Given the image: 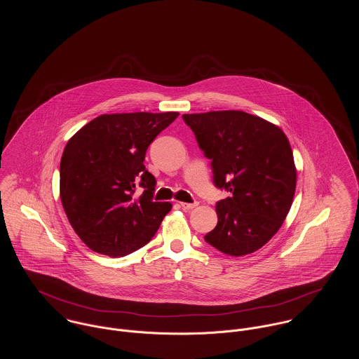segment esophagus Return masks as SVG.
Returning a JSON list of instances; mask_svg holds the SVG:
<instances>
[{
  "label": "esophagus",
  "mask_w": 359,
  "mask_h": 359,
  "mask_svg": "<svg viewBox=\"0 0 359 359\" xmlns=\"http://www.w3.org/2000/svg\"><path fill=\"white\" fill-rule=\"evenodd\" d=\"M198 205H199L198 202H194V203H181V207H182L184 210H192V208H195Z\"/></svg>",
  "instance_id": "esophagus-1"
}]
</instances>
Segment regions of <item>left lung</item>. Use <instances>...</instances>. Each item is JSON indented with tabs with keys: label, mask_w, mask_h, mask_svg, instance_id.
<instances>
[{
	"label": "left lung",
	"mask_w": 359,
	"mask_h": 359,
	"mask_svg": "<svg viewBox=\"0 0 359 359\" xmlns=\"http://www.w3.org/2000/svg\"><path fill=\"white\" fill-rule=\"evenodd\" d=\"M211 160L212 182L229 192L218 201L217 226L205 241L229 256L261 249L282 226L296 191V167L283 131L241 110L182 114Z\"/></svg>",
	"instance_id": "8db88e82"
}]
</instances>
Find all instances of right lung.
Here are the masks:
<instances>
[{"label": "right lung", "mask_w": 359, "mask_h": 359, "mask_svg": "<svg viewBox=\"0 0 359 359\" xmlns=\"http://www.w3.org/2000/svg\"><path fill=\"white\" fill-rule=\"evenodd\" d=\"M178 114H102L69 140L60 160V201L91 250L127 256L154 238L171 205L154 202L156 180L144 160ZM137 186L144 189L140 198L133 196Z\"/></svg>", "instance_id": "obj_1"}]
</instances>
